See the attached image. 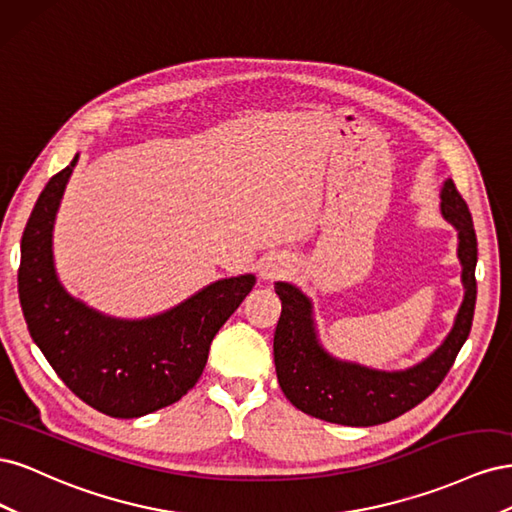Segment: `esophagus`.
Segmentation results:
<instances>
[{"label": "esophagus", "instance_id": "34e87169", "mask_svg": "<svg viewBox=\"0 0 512 512\" xmlns=\"http://www.w3.org/2000/svg\"><path fill=\"white\" fill-rule=\"evenodd\" d=\"M286 271H288V265H284V262L269 260V262H265V267H262L260 275H262V280H277V277H282Z\"/></svg>", "mask_w": 512, "mask_h": 512}]
</instances>
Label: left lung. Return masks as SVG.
Here are the masks:
<instances>
[{"mask_svg": "<svg viewBox=\"0 0 512 512\" xmlns=\"http://www.w3.org/2000/svg\"><path fill=\"white\" fill-rule=\"evenodd\" d=\"M442 215L459 230L466 297L444 344L412 369L386 374L331 359L316 342L312 305L305 294L286 282L275 284L282 316L275 327L273 359L277 382L294 408L329 423L369 427L393 421L438 389L470 335L476 305V232L466 200L451 179L442 190Z\"/></svg>", "mask_w": 512, "mask_h": 512, "instance_id": "obj_1", "label": "left lung"}]
</instances>
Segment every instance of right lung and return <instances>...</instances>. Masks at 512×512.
Wrapping results in <instances>:
<instances>
[{"instance_id":"obj_1","label":"right lung","mask_w":512,"mask_h":512,"mask_svg":"<svg viewBox=\"0 0 512 512\" xmlns=\"http://www.w3.org/2000/svg\"><path fill=\"white\" fill-rule=\"evenodd\" d=\"M76 158L44 185L21 239L19 299L46 361L87 406L136 418L175 404L198 382L215 333L256 284L254 275L215 282L149 320H113L61 288L51 230Z\"/></svg>"}]
</instances>
